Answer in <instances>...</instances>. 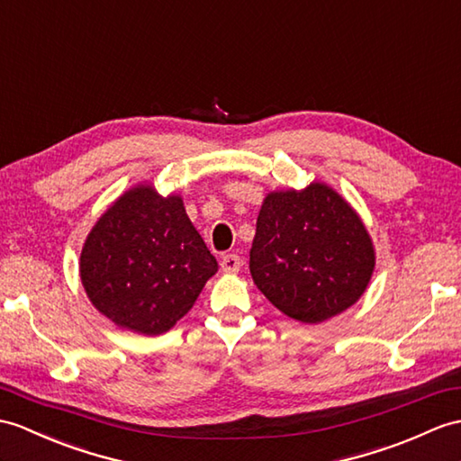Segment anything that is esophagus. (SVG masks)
<instances>
[{
    "label": "esophagus",
    "mask_w": 461,
    "mask_h": 461,
    "mask_svg": "<svg viewBox=\"0 0 461 461\" xmlns=\"http://www.w3.org/2000/svg\"><path fill=\"white\" fill-rule=\"evenodd\" d=\"M220 265H221L223 273L233 275V273H238L241 269V259H240L238 253H230V255L223 257Z\"/></svg>",
    "instance_id": "obj_1"
}]
</instances>
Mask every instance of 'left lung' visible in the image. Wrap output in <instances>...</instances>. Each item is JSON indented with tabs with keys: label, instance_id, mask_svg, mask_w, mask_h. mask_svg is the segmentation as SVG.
Segmentation results:
<instances>
[{
	"label": "left lung",
	"instance_id": "obj_1",
	"mask_svg": "<svg viewBox=\"0 0 461 461\" xmlns=\"http://www.w3.org/2000/svg\"><path fill=\"white\" fill-rule=\"evenodd\" d=\"M253 283L303 324L346 312L367 291L375 245L359 213L326 182L263 198L249 253Z\"/></svg>",
	"mask_w": 461,
	"mask_h": 461
}]
</instances>
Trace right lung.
I'll return each instance as SVG.
<instances>
[{"instance_id": "1", "label": "right lung", "mask_w": 461, "mask_h": 461, "mask_svg": "<svg viewBox=\"0 0 461 461\" xmlns=\"http://www.w3.org/2000/svg\"><path fill=\"white\" fill-rule=\"evenodd\" d=\"M216 257L192 226L180 194L139 182L94 223L80 253V281L117 328L158 336L194 306Z\"/></svg>"}]
</instances>
